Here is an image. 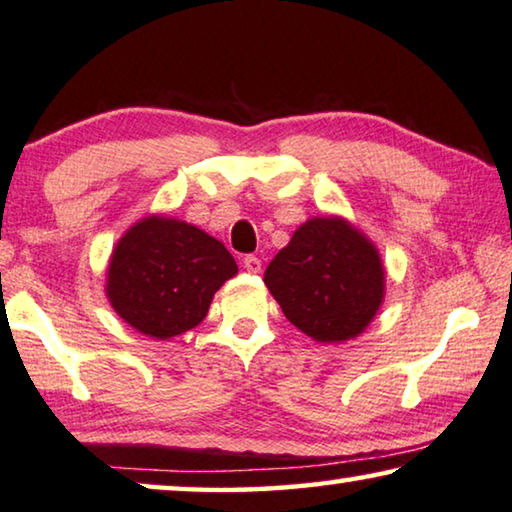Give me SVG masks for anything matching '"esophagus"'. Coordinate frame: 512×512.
I'll use <instances>...</instances> for the list:
<instances>
[{
	"label": "esophagus",
	"mask_w": 512,
	"mask_h": 512,
	"mask_svg": "<svg viewBox=\"0 0 512 512\" xmlns=\"http://www.w3.org/2000/svg\"><path fill=\"white\" fill-rule=\"evenodd\" d=\"M242 267H245V270L251 274H258L261 272V258L254 254H247L245 258H242Z\"/></svg>",
	"instance_id": "esophagus-1"
}]
</instances>
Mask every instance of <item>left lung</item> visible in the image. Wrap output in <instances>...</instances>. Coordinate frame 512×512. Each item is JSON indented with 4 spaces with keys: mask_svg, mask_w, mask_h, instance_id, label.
I'll return each mask as SVG.
<instances>
[{
    "mask_svg": "<svg viewBox=\"0 0 512 512\" xmlns=\"http://www.w3.org/2000/svg\"><path fill=\"white\" fill-rule=\"evenodd\" d=\"M283 316L306 336L341 343L380 309L384 270L364 235L336 217L309 219L265 270Z\"/></svg>",
    "mask_w": 512,
    "mask_h": 512,
    "instance_id": "obj_1",
    "label": "left lung"
}]
</instances>
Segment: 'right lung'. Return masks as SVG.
<instances>
[{
	"label": "right lung",
	"mask_w": 512,
	"mask_h": 512,
	"mask_svg": "<svg viewBox=\"0 0 512 512\" xmlns=\"http://www.w3.org/2000/svg\"><path fill=\"white\" fill-rule=\"evenodd\" d=\"M235 272V258L212 235L178 219L148 217L116 245L107 295L141 334L171 338L206 318L212 295Z\"/></svg>",
	"instance_id": "add662e5"
}]
</instances>
